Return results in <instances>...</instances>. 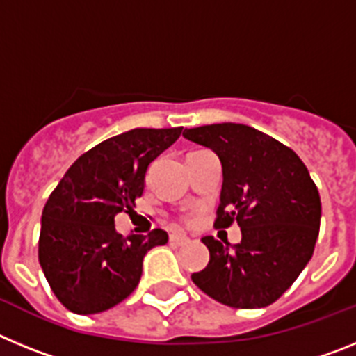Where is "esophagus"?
<instances>
[{"label":"esophagus","instance_id":"esophagus-1","mask_svg":"<svg viewBox=\"0 0 356 356\" xmlns=\"http://www.w3.org/2000/svg\"><path fill=\"white\" fill-rule=\"evenodd\" d=\"M169 242H171L172 246H184V244H187L188 242V238L181 234H172L169 235Z\"/></svg>","mask_w":356,"mask_h":356}]
</instances>
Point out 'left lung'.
<instances>
[{"mask_svg":"<svg viewBox=\"0 0 356 356\" xmlns=\"http://www.w3.org/2000/svg\"><path fill=\"white\" fill-rule=\"evenodd\" d=\"M184 137L216 151L222 163L217 228L241 226L242 241L203 237L210 260L193 282L234 308L275 303L312 259L321 200L308 169L291 147L246 124L221 122Z\"/></svg>","mask_w":356,"mask_h":356,"instance_id":"obj_1","label":"left lung"}]
</instances>
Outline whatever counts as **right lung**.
<instances>
[{
  "instance_id": "obj_1",
  "label": "right lung",
  "mask_w": 356,
  "mask_h": 356,
  "mask_svg": "<svg viewBox=\"0 0 356 356\" xmlns=\"http://www.w3.org/2000/svg\"><path fill=\"white\" fill-rule=\"evenodd\" d=\"M184 128H135L103 140L67 169L42 210L39 262L49 287L74 314H97L135 291L143 259L168 242L156 228L124 238L114 217L131 212L144 176Z\"/></svg>"
}]
</instances>
